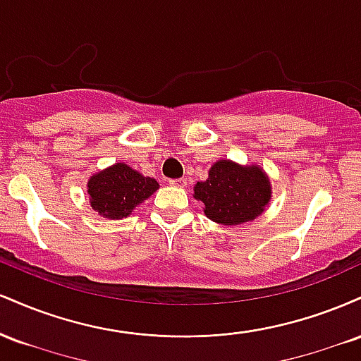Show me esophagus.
Masks as SVG:
<instances>
[{
  "instance_id": "1",
  "label": "esophagus",
  "mask_w": 361,
  "mask_h": 361,
  "mask_svg": "<svg viewBox=\"0 0 361 361\" xmlns=\"http://www.w3.org/2000/svg\"><path fill=\"white\" fill-rule=\"evenodd\" d=\"M169 185L178 186V188H185V186H186V178H176V180H169Z\"/></svg>"
}]
</instances>
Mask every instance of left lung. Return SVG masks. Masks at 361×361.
Masks as SVG:
<instances>
[{"instance_id":"1","label":"left lung","mask_w":361,"mask_h":361,"mask_svg":"<svg viewBox=\"0 0 361 361\" xmlns=\"http://www.w3.org/2000/svg\"><path fill=\"white\" fill-rule=\"evenodd\" d=\"M193 197L204 204L210 221L222 226H239L263 214L271 198L267 173L256 164L241 166L221 159L209 169V178L193 186Z\"/></svg>"}]
</instances>
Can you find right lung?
<instances>
[{
	"label": "right lung",
	"mask_w": 361,
	"mask_h": 361,
	"mask_svg": "<svg viewBox=\"0 0 361 361\" xmlns=\"http://www.w3.org/2000/svg\"><path fill=\"white\" fill-rule=\"evenodd\" d=\"M157 188L159 183L154 178L140 175L123 163H115L90 178V205L94 212L115 221L130 215Z\"/></svg>",
	"instance_id": "add662e5"
}]
</instances>
